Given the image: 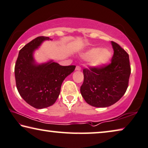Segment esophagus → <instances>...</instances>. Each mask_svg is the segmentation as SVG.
I'll return each instance as SVG.
<instances>
[{
    "mask_svg": "<svg viewBox=\"0 0 148 148\" xmlns=\"http://www.w3.org/2000/svg\"><path fill=\"white\" fill-rule=\"evenodd\" d=\"M76 70H78V71H80V70H81V68L80 66H76Z\"/></svg>",
    "mask_w": 148,
    "mask_h": 148,
    "instance_id": "obj_1",
    "label": "esophagus"
}]
</instances>
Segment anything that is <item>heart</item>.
Returning a JSON list of instances; mask_svg holds the SVG:
<instances>
[{
	"mask_svg": "<svg viewBox=\"0 0 148 148\" xmlns=\"http://www.w3.org/2000/svg\"><path fill=\"white\" fill-rule=\"evenodd\" d=\"M84 59L90 60V64L96 68H101L106 65L112 57V52L109 49L94 47L83 53Z\"/></svg>",
	"mask_w": 148,
	"mask_h": 148,
	"instance_id": "b5f03b06",
	"label": "heart"
}]
</instances>
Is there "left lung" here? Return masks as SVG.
<instances>
[{
  "mask_svg": "<svg viewBox=\"0 0 148 148\" xmlns=\"http://www.w3.org/2000/svg\"><path fill=\"white\" fill-rule=\"evenodd\" d=\"M111 44L114 53L111 63L101 68L83 69L80 92L85 101L93 107L113 105L127 89L131 74L129 54L118 43L112 41Z\"/></svg>",
  "mask_w": 148,
  "mask_h": 148,
  "instance_id": "obj_1",
  "label": "left lung"
}]
</instances>
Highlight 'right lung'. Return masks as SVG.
Returning <instances> with one entry per match:
<instances>
[{"instance_id": "obj_1", "label": "right lung", "mask_w": 148, "mask_h": 148, "mask_svg": "<svg viewBox=\"0 0 148 148\" xmlns=\"http://www.w3.org/2000/svg\"><path fill=\"white\" fill-rule=\"evenodd\" d=\"M48 37L39 36L19 51L14 66L16 86L21 97L36 109H43L55 103L64 79L76 66H60L52 61L37 65L33 53Z\"/></svg>"}]
</instances>
